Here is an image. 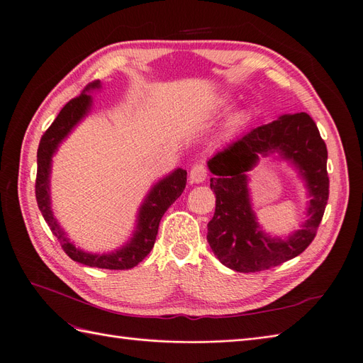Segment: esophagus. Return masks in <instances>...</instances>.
<instances>
[{
  "label": "esophagus",
  "mask_w": 363,
  "mask_h": 363,
  "mask_svg": "<svg viewBox=\"0 0 363 363\" xmlns=\"http://www.w3.org/2000/svg\"><path fill=\"white\" fill-rule=\"evenodd\" d=\"M208 177V170H206V166L203 163H197L191 167V172H190V181L193 184H200L203 182Z\"/></svg>",
  "instance_id": "34e87169"
}]
</instances>
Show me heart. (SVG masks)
Returning <instances> with one entry per match:
<instances>
[{"label":"heart","instance_id":"heart-1","mask_svg":"<svg viewBox=\"0 0 363 363\" xmlns=\"http://www.w3.org/2000/svg\"><path fill=\"white\" fill-rule=\"evenodd\" d=\"M227 103H229V99H221L218 101V106L220 107H224ZM245 119V112L244 111H236L230 118H229V127L230 128H235V127H239L240 124L244 123Z\"/></svg>","mask_w":363,"mask_h":363}]
</instances>
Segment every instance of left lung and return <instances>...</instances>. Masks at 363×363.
<instances>
[{"label": "left lung", "mask_w": 363, "mask_h": 363, "mask_svg": "<svg viewBox=\"0 0 363 363\" xmlns=\"http://www.w3.org/2000/svg\"><path fill=\"white\" fill-rule=\"evenodd\" d=\"M278 152L292 161L306 179L311 203L308 218L287 240L271 238L259 230L249 203L247 177L259 157ZM328 150L313 118L305 113L283 115L252 128L208 161L216 213L208 223V242L217 259L236 272L271 269L299 256L317 233L329 199Z\"/></svg>", "instance_id": "1"}]
</instances>
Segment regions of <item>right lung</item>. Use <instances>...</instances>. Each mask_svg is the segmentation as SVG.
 Returning a JSON list of instances; mask_svg holds the SVG:
<instances>
[{"instance_id":"add662e5","label":"right lung","mask_w":363,"mask_h":363,"mask_svg":"<svg viewBox=\"0 0 363 363\" xmlns=\"http://www.w3.org/2000/svg\"><path fill=\"white\" fill-rule=\"evenodd\" d=\"M100 86V80H94V82L88 84L84 92H80V96L72 99L62 107L55 121L40 139L37 150L35 199L38 209L42 211V216L48 223L49 229L58 238L62 250L72 260L91 267L124 271L138 266L152 250L161 217L164 216L167 208L182 194L185 189L186 172L184 169H177L152 186V190L146 196L143 205L139 209L136 230H134L133 238L127 245L115 252L107 254H91L76 248L60 227L50 209V163L60 143L69 136V133L76 127L79 121L85 118V115L89 112L92 104L89 91Z\"/></svg>"}]
</instances>
